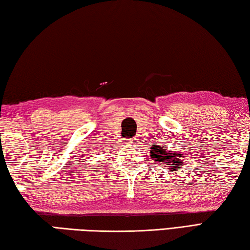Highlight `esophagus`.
<instances>
[{"label": "esophagus", "instance_id": "34e87169", "mask_svg": "<svg viewBox=\"0 0 250 250\" xmlns=\"http://www.w3.org/2000/svg\"><path fill=\"white\" fill-rule=\"evenodd\" d=\"M131 143H133L134 145H135V144H138V143H137V139H136V138H133V139H131Z\"/></svg>", "mask_w": 250, "mask_h": 250}]
</instances>
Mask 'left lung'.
I'll use <instances>...</instances> for the list:
<instances>
[{
    "instance_id": "obj_1",
    "label": "left lung",
    "mask_w": 250,
    "mask_h": 250,
    "mask_svg": "<svg viewBox=\"0 0 250 250\" xmlns=\"http://www.w3.org/2000/svg\"><path fill=\"white\" fill-rule=\"evenodd\" d=\"M150 155L153 161L161 163L162 167H167V171L176 172L183 167V160L185 159V155H183L182 152L172 151L164 148L163 146H152L150 150Z\"/></svg>"
}]
</instances>
